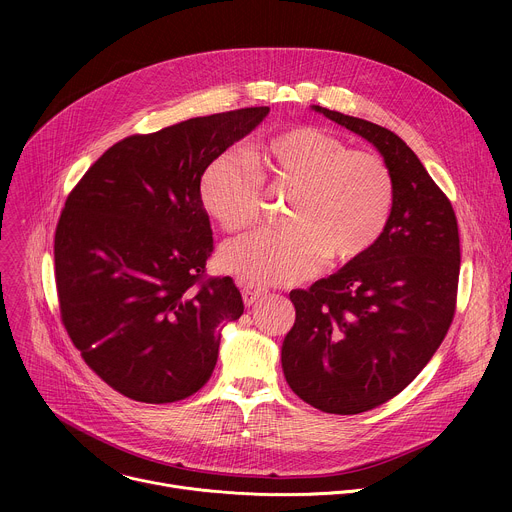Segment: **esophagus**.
Wrapping results in <instances>:
<instances>
[{"label":"esophagus","instance_id":"1","mask_svg":"<svg viewBox=\"0 0 512 512\" xmlns=\"http://www.w3.org/2000/svg\"><path fill=\"white\" fill-rule=\"evenodd\" d=\"M265 296H267V289H265V287L251 285V283H247V285L243 287V302H245V306H253V304H257L261 298H265Z\"/></svg>","mask_w":512,"mask_h":512}]
</instances>
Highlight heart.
Returning <instances> with one entry per match:
<instances>
[{"mask_svg":"<svg viewBox=\"0 0 512 512\" xmlns=\"http://www.w3.org/2000/svg\"><path fill=\"white\" fill-rule=\"evenodd\" d=\"M249 157L253 165L237 152H223L200 174V204L218 227L237 233L257 221L261 182L291 198L285 229H261L223 245L218 263L227 273L253 283L302 281L326 257L358 259L385 233L395 184L379 156L300 125L259 141Z\"/></svg>","mask_w":512,"mask_h":512,"instance_id":"b5f03b06","label":"heart"}]
</instances>
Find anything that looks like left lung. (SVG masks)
<instances>
[{
    "label": "left lung",
    "instance_id": "obj_1",
    "mask_svg": "<svg viewBox=\"0 0 512 512\" xmlns=\"http://www.w3.org/2000/svg\"><path fill=\"white\" fill-rule=\"evenodd\" d=\"M312 109L373 143L395 184L381 239L310 289L289 294L296 322L281 346L287 385L324 413L354 415L399 395L446 338L460 275L458 221L399 135Z\"/></svg>",
    "mask_w": 512,
    "mask_h": 512
}]
</instances>
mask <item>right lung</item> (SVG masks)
<instances>
[{"label":"right lung","mask_w":512,"mask_h":512,"mask_svg":"<svg viewBox=\"0 0 512 512\" xmlns=\"http://www.w3.org/2000/svg\"><path fill=\"white\" fill-rule=\"evenodd\" d=\"M267 113L125 137L66 198L54 237L62 324L89 367L133 401L194 395L214 371L223 326L245 310L231 277L202 279L212 231L198 184Z\"/></svg>","instance_id":"right-lung-1"}]
</instances>
